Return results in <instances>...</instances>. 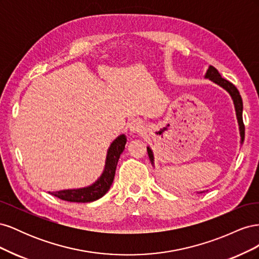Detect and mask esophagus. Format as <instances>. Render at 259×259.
Instances as JSON below:
<instances>
[{
    "label": "esophagus",
    "instance_id": "esophagus-1",
    "mask_svg": "<svg viewBox=\"0 0 259 259\" xmlns=\"http://www.w3.org/2000/svg\"><path fill=\"white\" fill-rule=\"evenodd\" d=\"M128 127L130 130L133 132V133H139L140 131L143 130L144 125H143V122L140 119H132L131 122L128 123Z\"/></svg>",
    "mask_w": 259,
    "mask_h": 259
}]
</instances>
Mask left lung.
<instances>
[{"label":"left lung","instance_id":"obj_1","mask_svg":"<svg viewBox=\"0 0 259 259\" xmlns=\"http://www.w3.org/2000/svg\"><path fill=\"white\" fill-rule=\"evenodd\" d=\"M205 77L209 79L210 81L215 82L216 84L221 85L222 88H224L227 92H228L232 99H233V104L234 107H236V112H237V117H238V122L240 125V134H241V140L243 142V139H244V132H245V127H244V123H243V117H242V111H243V103H242V98L240 93L238 91V89L234 86L231 82L227 81L224 77H222V75L219 74V72L217 71V69H215L213 66H209L207 72L205 74ZM147 151H148V155H149V159L151 161V164H153V154L150 148H147Z\"/></svg>","mask_w":259,"mask_h":259}]
</instances>
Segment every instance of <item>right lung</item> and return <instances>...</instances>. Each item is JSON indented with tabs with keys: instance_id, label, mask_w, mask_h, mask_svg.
Here are the masks:
<instances>
[{
	"instance_id": "add662e5",
	"label": "right lung",
	"mask_w": 259,
	"mask_h": 259,
	"mask_svg": "<svg viewBox=\"0 0 259 259\" xmlns=\"http://www.w3.org/2000/svg\"><path fill=\"white\" fill-rule=\"evenodd\" d=\"M125 144H126V137L124 135H120L111 144L108 150L104 173L101 174L97 182L94 183L92 186L81 188V189L60 190L52 192L51 194L55 195L56 198H59L60 200L77 203L93 202L100 199L103 195L106 194L113 183L117 161H119L120 155L124 150Z\"/></svg>"
}]
</instances>
